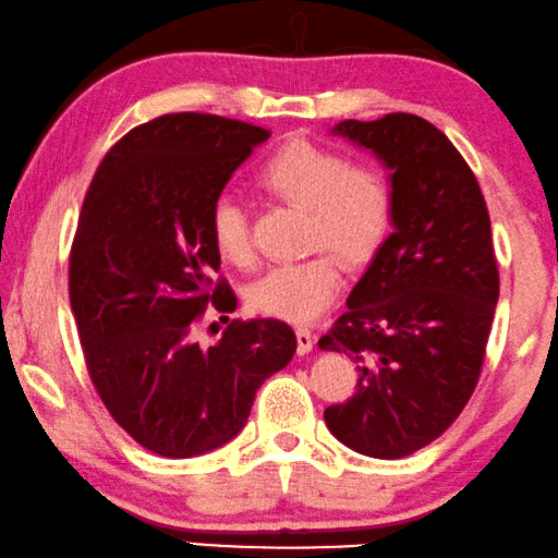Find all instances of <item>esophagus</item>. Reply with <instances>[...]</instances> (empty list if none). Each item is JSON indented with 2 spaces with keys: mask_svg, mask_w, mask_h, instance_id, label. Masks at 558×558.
I'll use <instances>...</instances> for the list:
<instances>
[{
  "mask_svg": "<svg viewBox=\"0 0 558 558\" xmlns=\"http://www.w3.org/2000/svg\"><path fill=\"white\" fill-rule=\"evenodd\" d=\"M295 339H298V354H308V351L313 349V333H311V328H305V326H298L295 328Z\"/></svg>",
  "mask_w": 558,
  "mask_h": 558,
  "instance_id": "34e87169",
  "label": "esophagus"
}]
</instances>
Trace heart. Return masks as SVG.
I'll return each instance as SVG.
<instances>
[{
    "label": "heart",
    "mask_w": 558,
    "mask_h": 558,
    "mask_svg": "<svg viewBox=\"0 0 558 558\" xmlns=\"http://www.w3.org/2000/svg\"><path fill=\"white\" fill-rule=\"evenodd\" d=\"M257 190L280 202L305 207V247L316 253L282 263L250 288V308L290 324L320 316L341 288V260L364 268L379 255L395 227L397 197L387 171L374 163H351L341 151L290 138L268 156L255 174ZM207 232L219 260L232 268L253 263L247 211L234 197H217Z\"/></svg>",
    "instance_id": "heart-1"
}]
</instances>
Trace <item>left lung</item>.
I'll return each instance as SVG.
<instances>
[{
	"instance_id": "obj_1",
	"label": "left lung",
	"mask_w": 558,
	"mask_h": 558,
	"mask_svg": "<svg viewBox=\"0 0 558 558\" xmlns=\"http://www.w3.org/2000/svg\"><path fill=\"white\" fill-rule=\"evenodd\" d=\"M336 136L391 169L395 232L320 336L356 361V391L324 412L336 439L397 460L445 433L481 379L498 263L481 184L450 138L412 113L341 121Z\"/></svg>"
}]
</instances>
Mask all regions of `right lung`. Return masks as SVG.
Returning <instances> with one entry per match:
<instances>
[{"mask_svg":"<svg viewBox=\"0 0 558 558\" xmlns=\"http://www.w3.org/2000/svg\"><path fill=\"white\" fill-rule=\"evenodd\" d=\"M268 136L222 116H159L116 141L83 199L68 286L85 366L111 417L161 458L230 442L260 384L295 354L293 328L276 318H234L211 347L194 336L209 303L238 308L211 278L207 217Z\"/></svg>","mask_w":558,"mask_h":558,"instance_id":"obj_1","label":"right lung"}]
</instances>
